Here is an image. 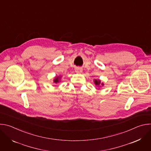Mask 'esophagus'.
Masks as SVG:
<instances>
[{"label":"esophagus","mask_w":151,"mask_h":151,"mask_svg":"<svg viewBox=\"0 0 151 151\" xmlns=\"http://www.w3.org/2000/svg\"><path fill=\"white\" fill-rule=\"evenodd\" d=\"M75 71H76V72H77V73H81V72H82V70L81 68H76Z\"/></svg>","instance_id":"obj_1"}]
</instances>
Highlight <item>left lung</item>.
<instances>
[{"instance_id": "obj_1", "label": "left lung", "mask_w": 151, "mask_h": 151, "mask_svg": "<svg viewBox=\"0 0 151 151\" xmlns=\"http://www.w3.org/2000/svg\"><path fill=\"white\" fill-rule=\"evenodd\" d=\"M94 83L96 84V85H97V86H100V85L101 84L102 86H103V83H101V81H100V80H97V79H94Z\"/></svg>"}]
</instances>
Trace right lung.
<instances>
[{
  "instance_id": "right-lung-1",
  "label": "right lung",
  "mask_w": 151,
  "mask_h": 151,
  "mask_svg": "<svg viewBox=\"0 0 151 151\" xmlns=\"http://www.w3.org/2000/svg\"><path fill=\"white\" fill-rule=\"evenodd\" d=\"M60 78H61V76H57L56 78H55V79H54V82L55 83H57L60 82Z\"/></svg>"
}]
</instances>
